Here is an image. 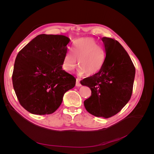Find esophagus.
Masks as SVG:
<instances>
[{"mask_svg":"<svg viewBox=\"0 0 154 154\" xmlns=\"http://www.w3.org/2000/svg\"><path fill=\"white\" fill-rule=\"evenodd\" d=\"M76 87H81L82 86L80 81H78V80H76Z\"/></svg>","mask_w":154,"mask_h":154,"instance_id":"esophagus-1","label":"esophagus"}]
</instances>
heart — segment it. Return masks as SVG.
<instances>
[{"instance_id":"obj_1","label":"heart","mask_w":154,"mask_h":154,"mask_svg":"<svg viewBox=\"0 0 154 154\" xmlns=\"http://www.w3.org/2000/svg\"><path fill=\"white\" fill-rule=\"evenodd\" d=\"M73 53L68 52L65 55L62 66L65 71L71 72L77 66L78 75L93 76L103 68L105 56L103 50L92 38H83L77 40L73 45Z\"/></svg>"}]
</instances>
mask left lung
Listing matches in <instances>:
<instances>
[{"mask_svg":"<svg viewBox=\"0 0 154 154\" xmlns=\"http://www.w3.org/2000/svg\"><path fill=\"white\" fill-rule=\"evenodd\" d=\"M102 41L106 53L103 67L95 75L83 80L81 84L92 92L84 101L86 110L96 117L109 118L118 113L131 97L136 69L117 40L103 37Z\"/></svg>","mask_w":154,"mask_h":154,"instance_id":"1","label":"left lung"}]
</instances>
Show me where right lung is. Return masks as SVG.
I'll list each match as a JSON object with an SVG mask.
<instances>
[{
    "mask_svg": "<svg viewBox=\"0 0 154 154\" xmlns=\"http://www.w3.org/2000/svg\"><path fill=\"white\" fill-rule=\"evenodd\" d=\"M69 42L63 35L42 34L17 54L13 85L20 105L30 113H53L65 93L75 86L76 79L62 69Z\"/></svg>",
    "mask_w": 154,
    "mask_h": 154,
    "instance_id": "add662e5",
    "label": "right lung"
}]
</instances>
